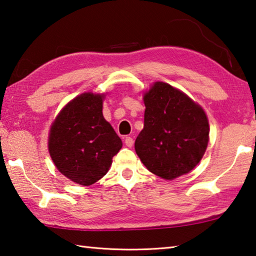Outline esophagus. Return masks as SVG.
Masks as SVG:
<instances>
[{
  "mask_svg": "<svg viewBox=\"0 0 256 256\" xmlns=\"http://www.w3.org/2000/svg\"><path fill=\"white\" fill-rule=\"evenodd\" d=\"M124 144H126V146L132 147V144H134V140H132L130 136H127V137L124 138Z\"/></svg>",
  "mask_w": 256,
  "mask_h": 256,
  "instance_id": "34e87169",
  "label": "esophagus"
}]
</instances>
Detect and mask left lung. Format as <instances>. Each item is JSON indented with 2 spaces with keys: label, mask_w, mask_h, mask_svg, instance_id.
Here are the masks:
<instances>
[{
  "label": "left lung",
  "mask_w": 256,
  "mask_h": 256,
  "mask_svg": "<svg viewBox=\"0 0 256 256\" xmlns=\"http://www.w3.org/2000/svg\"><path fill=\"white\" fill-rule=\"evenodd\" d=\"M144 128L135 150L148 171L165 180L189 173L209 140L202 108L168 83L156 82L144 96Z\"/></svg>",
  "instance_id": "1"
}]
</instances>
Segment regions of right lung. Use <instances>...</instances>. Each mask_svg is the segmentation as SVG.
<instances>
[{
	"instance_id": "1",
	"label": "right lung",
	"mask_w": 256,
	"mask_h": 256,
	"mask_svg": "<svg viewBox=\"0 0 256 256\" xmlns=\"http://www.w3.org/2000/svg\"><path fill=\"white\" fill-rule=\"evenodd\" d=\"M103 96L83 93L73 98L52 124L48 148L62 176L91 186L109 171L122 142L102 114Z\"/></svg>"
}]
</instances>
